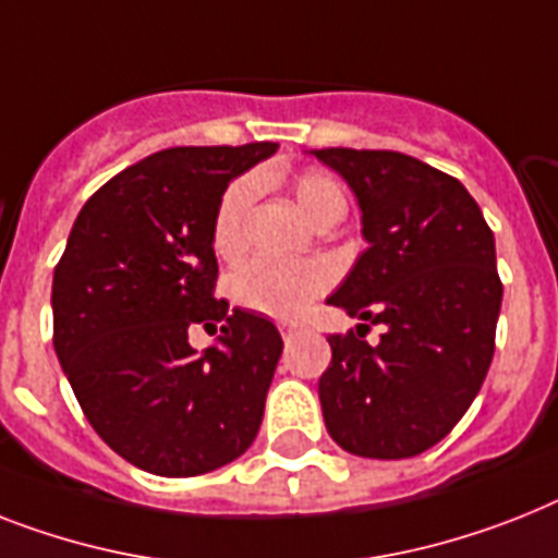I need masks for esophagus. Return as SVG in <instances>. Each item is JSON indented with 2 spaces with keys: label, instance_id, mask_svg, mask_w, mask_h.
<instances>
[{
  "label": "esophagus",
  "instance_id": "34e87169",
  "mask_svg": "<svg viewBox=\"0 0 558 558\" xmlns=\"http://www.w3.org/2000/svg\"><path fill=\"white\" fill-rule=\"evenodd\" d=\"M280 335H283V341H289L294 335V326H280Z\"/></svg>",
  "mask_w": 558,
  "mask_h": 558
}]
</instances>
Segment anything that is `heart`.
Segmentation results:
<instances>
[{"label": "heart", "instance_id": "obj_1", "mask_svg": "<svg viewBox=\"0 0 558 558\" xmlns=\"http://www.w3.org/2000/svg\"><path fill=\"white\" fill-rule=\"evenodd\" d=\"M298 208L312 226H318L332 211H347V197L332 177L320 171H303L292 180ZM255 201L252 180H234L217 206L211 243L220 257L240 255L246 243V217ZM329 269L324 264H289L275 257H257L232 278V298L246 310L264 312L271 318H298L310 301L329 287Z\"/></svg>", "mask_w": 558, "mask_h": 558}]
</instances>
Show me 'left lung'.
Listing matches in <instances>:
<instances>
[{"label": "left lung", "instance_id": "obj_1", "mask_svg": "<svg viewBox=\"0 0 558 558\" xmlns=\"http://www.w3.org/2000/svg\"><path fill=\"white\" fill-rule=\"evenodd\" d=\"M347 180L366 248L326 303L381 341L329 335L320 375L324 424L361 459H412L441 441L490 369L501 280L496 240L456 180L398 151H310Z\"/></svg>", "mask_w": 558, "mask_h": 558}]
</instances>
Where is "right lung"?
<instances>
[{"label":"right lung","mask_w":558,"mask_h":558,"mask_svg":"<svg viewBox=\"0 0 558 558\" xmlns=\"http://www.w3.org/2000/svg\"><path fill=\"white\" fill-rule=\"evenodd\" d=\"M275 143L183 146L111 177L53 271V350L97 436L134 468L203 475L248 450L283 352L278 326L215 298L220 197ZM216 343L197 353L187 329Z\"/></svg>","instance_id":"add662e5"}]
</instances>
